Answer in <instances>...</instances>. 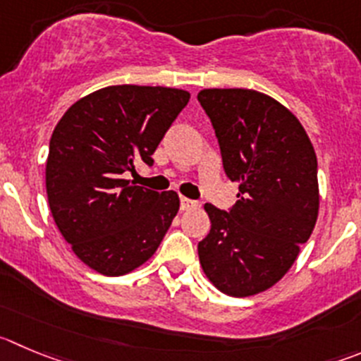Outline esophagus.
<instances>
[{"instance_id":"34e87169","label":"esophagus","mask_w":361,"mask_h":361,"mask_svg":"<svg viewBox=\"0 0 361 361\" xmlns=\"http://www.w3.org/2000/svg\"><path fill=\"white\" fill-rule=\"evenodd\" d=\"M198 207V202L191 200V198H186V197H180V209L183 211H190V209H195Z\"/></svg>"}]
</instances>
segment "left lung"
<instances>
[{"mask_svg": "<svg viewBox=\"0 0 361 361\" xmlns=\"http://www.w3.org/2000/svg\"><path fill=\"white\" fill-rule=\"evenodd\" d=\"M223 170L239 183L228 211L205 204L211 232L198 243L204 273L221 293L245 298L289 271L317 221V157L300 120L278 101L245 88H209Z\"/></svg>", "mask_w": 361, "mask_h": 361, "instance_id": "obj_1", "label": "left lung"}]
</instances>
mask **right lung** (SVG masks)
I'll list each match as a JSON object with an SVG mask.
<instances>
[{"label":"right lung","instance_id":"1","mask_svg":"<svg viewBox=\"0 0 361 361\" xmlns=\"http://www.w3.org/2000/svg\"><path fill=\"white\" fill-rule=\"evenodd\" d=\"M177 88L116 85L72 104L54 127L46 163L51 214L72 252L106 276L154 255L178 211L175 191L135 186L123 173L152 154L186 108Z\"/></svg>","mask_w":361,"mask_h":361}]
</instances>
